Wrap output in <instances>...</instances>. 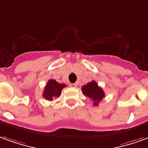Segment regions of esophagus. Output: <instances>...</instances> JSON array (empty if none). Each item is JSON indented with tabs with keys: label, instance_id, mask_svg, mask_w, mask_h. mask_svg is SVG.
Instances as JSON below:
<instances>
[{
	"label": "esophagus",
	"instance_id": "1",
	"mask_svg": "<svg viewBox=\"0 0 148 148\" xmlns=\"http://www.w3.org/2000/svg\"><path fill=\"white\" fill-rule=\"evenodd\" d=\"M70 86H71L72 87H77V84H71Z\"/></svg>",
	"mask_w": 148,
	"mask_h": 148
}]
</instances>
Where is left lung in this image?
I'll use <instances>...</instances> for the list:
<instances>
[{"instance_id":"obj_1","label":"left lung","mask_w":148,"mask_h":148,"mask_svg":"<svg viewBox=\"0 0 148 148\" xmlns=\"http://www.w3.org/2000/svg\"><path fill=\"white\" fill-rule=\"evenodd\" d=\"M81 90L85 96L88 97L93 102V105L96 106H99L100 101L105 97L104 90L99 87L98 84L95 80H92L87 83V84L84 85Z\"/></svg>"}]
</instances>
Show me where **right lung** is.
<instances>
[{"label": "right lung", "instance_id": "1", "mask_svg": "<svg viewBox=\"0 0 148 148\" xmlns=\"http://www.w3.org/2000/svg\"><path fill=\"white\" fill-rule=\"evenodd\" d=\"M65 87H66V85L64 84H60L56 81L55 79H51L46 84L45 89L43 90L42 97L49 101L58 99V97L61 95L62 89Z\"/></svg>", "mask_w": 148, "mask_h": 148}]
</instances>
